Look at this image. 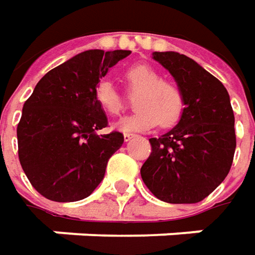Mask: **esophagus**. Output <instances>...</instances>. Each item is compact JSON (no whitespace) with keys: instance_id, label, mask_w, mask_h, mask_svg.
<instances>
[{"instance_id":"1","label":"esophagus","mask_w":255,"mask_h":255,"mask_svg":"<svg viewBox=\"0 0 255 255\" xmlns=\"http://www.w3.org/2000/svg\"><path fill=\"white\" fill-rule=\"evenodd\" d=\"M123 137H125V142H129L132 137H134L133 133H123Z\"/></svg>"}]
</instances>
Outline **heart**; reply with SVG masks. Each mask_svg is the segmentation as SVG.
Masks as SVG:
<instances>
[{"label": "heart", "instance_id": "b5f03b06", "mask_svg": "<svg viewBox=\"0 0 255 255\" xmlns=\"http://www.w3.org/2000/svg\"><path fill=\"white\" fill-rule=\"evenodd\" d=\"M125 82L130 92L137 93L133 99L136 110L118 123L123 132H145L158 123L162 128H171L182 116L185 102L181 89L172 82L162 80L153 67L146 64L129 67ZM95 100L109 116H118L123 110V97L108 79L96 84Z\"/></svg>", "mask_w": 255, "mask_h": 255}]
</instances>
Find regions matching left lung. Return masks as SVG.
Here are the masks:
<instances>
[{
	"label": "left lung",
	"instance_id": "left-lung-1",
	"mask_svg": "<svg viewBox=\"0 0 255 255\" xmlns=\"http://www.w3.org/2000/svg\"><path fill=\"white\" fill-rule=\"evenodd\" d=\"M152 57L175 79L185 108L175 128L149 139L152 152L140 175L160 201L195 204L223 182L233 165L237 142L230 96L192 58L175 51H155Z\"/></svg>",
	"mask_w": 255,
	"mask_h": 255
}]
</instances>
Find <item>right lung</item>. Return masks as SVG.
<instances>
[{"mask_svg": "<svg viewBox=\"0 0 255 255\" xmlns=\"http://www.w3.org/2000/svg\"><path fill=\"white\" fill-rule=\"evenodd\" d=\"M129 50H87L50 70L22 106L18 158L38 194L56 202L89 197L105 178L123 134H97L108 118L95 87Z\"/></svg>", "mask_w": 255, "mask_h": 255, "instance_id": "add662e5", "label": "right lung"}]
</instances>
